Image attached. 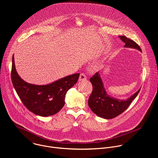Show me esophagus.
<instances>
[{
	"label": "esophagus",
	"mask_w": 158,
	"mask_h": 158,
	"mask_svg": "<svg viewBox=\"0 0 158 158\" xmlns=\"http://www.w3.org/2000/svg\"><path fill=\"white\" fill-rule=\"evenodd\" d=\"M86 76L84 73H81L79 76V81H84L86 80Z\"/></svg>",
	"instance_id": "esophagus-1"
}]
</instances>
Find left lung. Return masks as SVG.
<instances>
[{"mask_svg": "<svg viewBox=\"0 0 158 158\" xmlns=\"http://www.w3.org/2000/svg\"><path fill=\"white\" fill-rule=\"evenodd\" d=\"M119 37L125 43V48L137 49L141 51L139 45L134 40L126 36L121 35ZM90 81L93 85V92L88 100L89 106L97 116L107 119L114 118L123 113L140 91L139 89L126 100H119L107 94L98 73L91 77Z\"/></svg>", "mask_w": 158, "mask_h": 158, "instance_id": "left-lung-1", "label": "left lung"}]
</instances>
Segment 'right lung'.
<instances>
[{"mask_svg": "<svg viewBox=\"0 0 158 158\" xmlns=\"http://www.w3.org/2000/svg\"><path fill=\"white\" fill-rule=\"evenodd\" d=\"M79 74H74L50 84L37 85L29 84L18 75L12 56L11 79L22 103L34 114L46 117L56 114L64 106L65 96L77 81Z\"/></svg>", "mask_w": 158, "mask_h": 158, "instance_id": "obj_1", "label": "right lung"}]
</instances>
